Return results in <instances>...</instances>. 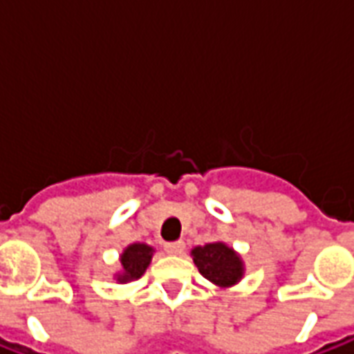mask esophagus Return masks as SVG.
Instances as JSON below:
<instances>
[{"mask_svg":"<svg viewBox=\"0 0 354 354\" xmlns=\"http://www.w3.org/2000/svg\"><path fill=\"white\" fill-rule=\"evenodd\" d=\"M184 250H185L184 241H176V243H167V245H165V252L170 254V256H180V254H184Z\"/></svg>","mask_w":354,"mask_h":354,"instance_id":"34e87169","label":"esophagus"}]
</instances>
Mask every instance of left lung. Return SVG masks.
<instances>
[{
  "label": "left lung",
  "instance_id": "1",
  "mask_svg": "<svg viewBox=\"0 0 354 354\" xmlns=\"http://www.w3.org/2000/svg\"><path fill=\"white\" fill-rule=\"evenodd\" d=\"M192 256L199 273L220 288H230L237 284L245 274V263L241 256L225 243L195 246Z\"/></svg>",
  "mask_w": 354,
  "mask_h": 354
}]
</instances>
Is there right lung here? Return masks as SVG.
Wrapping results in <instances>:
<instances>
[{
    "label": "right lung",
    "mask_w": 354,
    "mask_h": 354,
    "mask_svg": "<svg viewBox=\"0 0 354 354\" xmlns=\"http://www.w3.org/2000/svg\"><path fill=\"white\" fill-rule=\"evenodd\" d=\"M153 248L144 243L129 245L121 254V273L115 274L117 282H131L146 273L147 266L153 256Z\"/></svg>",
    "instance_id": "right-lung-1"
}]
</instances>
